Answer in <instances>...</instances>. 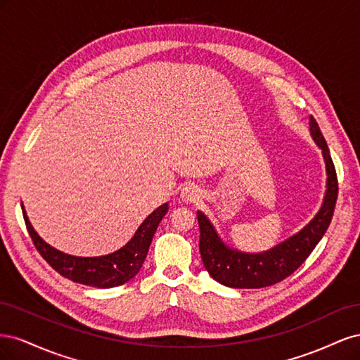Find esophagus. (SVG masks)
Returning a JSON list of instances; mask_svg holds the SVG:
<instances>
[{
  "instance_id": "1",
  "label": "esophagus",
  "mask_w": 360,
  "mask_h": 360,
  "mask_svg": "<svg viewBox=\"0 0 360 360\" xmlns=\"http://www.w3.org/2000/svg\"><path fill=\"white\" fill-rule=\"evenodd\" d=\"M180 198L184 202H197L201 198V191L198 186H195V184H189V186L183 188L180 192Z\"/></svg>"
}]
</instances>
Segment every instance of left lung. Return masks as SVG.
I'll use <instances>...</instances> for the list:
<instances>
[{
  "mask_svg": "<svg viewBox=\"0 0 360 360\" xmlns=\"http://www.w3.org/2000/svg\"><path fill=\"white\" fill-rule=\"evenodd\" d=\"M314 143L321 148L326 163V193L323 204L302 230L264 252H242L228 246L202 212H197L200 225V252L205 270L219 284L230 288H263L285 279L297 270L319 245L330 225L338 198V179L330 151L314 117L309 118Z\"/></svg>",
  "mask_w": 360,
  "mask_h": 360,
  "instance_id": "left-lung-1",
  "label": "left lung"
}]
</instances>
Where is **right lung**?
<instances>
[{
	"mask_svg": "<svg viewBox=\"0 0 360 360\" xmlns=\"http://www.w3.org/2000/svg\"><path fill=\"white\" fill-rule=\"evenodd\" d=\"M20 207H22L25 225L32 238V243H34L40 255L46 259V263H49L52 269H56L61 276L78 282V284L96 288H112L123 285L127 281L136 276L139 269L144 264L148 248L162 217L167 214L169 209L168 202L158 207L139 225L134 237L115 252L102 257H75L61 252V250L52 248L43 240L32 228L24 204H20Z\"/></svg>",
	"mask_w": 360,
	"mask_h": 360,
	"instance_id": "obj_1",
	"label": "right lung"
}]
</instances>
